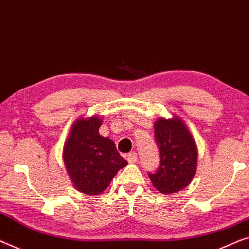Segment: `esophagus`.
<instances>
[{
  "mask_svg": "<svg viewBox=\"0 0 249 249\" xmlns=\"http://www.w3.org/2000/svg\"><path fill=\"white\" fill-rule=\"evenodd\" d=\"M136 161H137L136 152H131V153L127 155V162L128 163H136Z\"/></svg>",
  "mask_w": 249,
  "mask_h": 249,
  "instance_id": "obj_1",
  "label": "esophagus"
}]
</instances>
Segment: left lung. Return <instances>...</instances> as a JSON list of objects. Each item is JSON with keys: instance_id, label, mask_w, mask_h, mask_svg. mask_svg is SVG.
<instances>
[{"instance_id": "1", "label": "left lung", "mask_w": 249, "mask_h": 249, "mask_svg": "<svg viewBox=\"0 0 249 249\" xmlns=\"http://www.w3.org/2000/svg\"><path fill=\"white\" fill-rule=\"evenodd\" d=\"M155 141L160 151V165L148 177L157 190L174 194L194 179L198 161V148L183 120L173 115L154 122Z\"/></svg>"}]
</instances>
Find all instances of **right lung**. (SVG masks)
<instances>
[{
    "label": "right lung",
    "mask_w": 249,
    "mask_h": 249,
    "mask_svg": "<svg viewBox=\"0 0 249 249\" xmlns=\"http://www.w3.org/2000/svg\"><path fill=\"white\" fill-rule=\"evenodd\" d=\"M102 123L103 118L97 115L76 120L62 153L73 187L88 196L105 191L118 170L127 165L113 141L99 134Z\"/></svg>",
    "instance_id": "1"
}]
</instances>
